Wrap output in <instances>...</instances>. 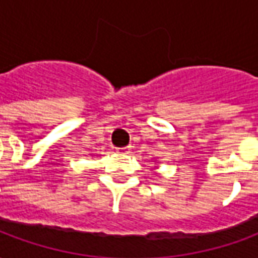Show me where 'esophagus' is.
<instances>
[{
    "label": "esophagus",
    "mask_w": 258,
    "mask_h": 258,
    "mask_svg": "<svg viewBox=\"0 0 258 258\" xmlns=\"http://www.w3.org/2000/svg\"><path fill=\"white\" fill-rule=\"evenodd\" d=\"M130 151H131V149H130L128 146H125V148H117V149H116V152H117L118 155H128Z\"/></svg>",
    "instance_id": "esophagus-1"
}]
</instances>
